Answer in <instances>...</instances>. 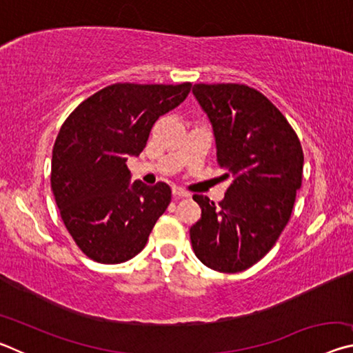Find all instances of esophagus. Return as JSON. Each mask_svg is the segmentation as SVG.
<instances>
[{
  "instance_id": "34e87169",
  "label": "esophagus",
  "mask_w": 353,
  "mask_h": 353,
  "mask_svg": "<svg viewBox=\"0 0 353 353\" xmlns=\"http://www.w3.org/2000/svg\"><path fill=\"white\" fill-rule=\"evenodd\" d=\"M172 196H174L176 199H179V198H188L190 193H187V191L182 190V188H179V187H172Z\"/></svg>"
}]
</instances>
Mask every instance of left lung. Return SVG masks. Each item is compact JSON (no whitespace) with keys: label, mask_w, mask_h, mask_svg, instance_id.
Segmentation results:
<instances>
[{"label":"left lung","mask_w":353,"mask_h":353,"mask_svg":"<svg viewBox=\"0 0 353 353\" xmlns=\"http://www.w3.org/2000/svg\"><path fill=\"white\" fill-rule=\"evenodd\" d=\"M216 141V162L230 177L224 199H193L201 219L191 246L210 270L241 272L261 260L288 224L302 185L303 152L294 129L265 94L244 83H194Z\"/></svg>","instance_id":"obj_1"}]
</instances>
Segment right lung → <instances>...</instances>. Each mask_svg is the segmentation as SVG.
Listing matches in <instances>:
<instances>
[{
  "mask_svg": "<svg viewBox=\"0 0 353 353\" xmlns=\"http://www.w3.org/2000/svg\"><path fill=\"white\" fill-rule=\"evenodd\" d=\"M191 83H113L76 107L59 132L51 188L65 227L83 254L117 265L140 254L171 202L163 182L130 183L157 119L188 97Z\"/></svg>",
  "mask_w": 353,
  "mask_h": 353,
  "instance_id": "right-lung-1",
  "label": "right lung"
}]
</instances>
